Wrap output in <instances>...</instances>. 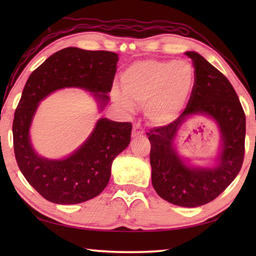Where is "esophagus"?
<instances>
[{"label": "esophagus", "instance_id": "34e87169", "mask_svg": "<svg viewBox=\"0 0 256 256\" xmlns=\"http://www.w3.org/2000/svg\"><path fill=\"white\" fill-rule=\"evenodd\" d=\"M144 134V130L143 128L140 126V123H136L134 124L133 126V131H132V136L135 138V136H140V135Z\"/></svg>", "mask_w": 256, "mask_h": 256}]
</instances>
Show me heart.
<instances>
[{"label": "heart", "mask_w": 256, "mask_h": 256, "mask_svg": "<svg viewBox=\"0 0 256 256\" xmlns=\"http://www.w3.org/2000/svg\"><path fill=\"white\" fill-rule=\"evenodd\" d=\"M194 68L188 62L146 59L122 74V89L130 101L145 104V113L156 124L172 122L179 114L194 84ZM118 102H130L118 96Z\"/></svg>", "instance_id": "obj_1"}]
</instances>
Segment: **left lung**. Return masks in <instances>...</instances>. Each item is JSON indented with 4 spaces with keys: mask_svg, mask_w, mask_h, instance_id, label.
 Instances as JSON below:
<instances>
[{
    "mask_svg": "<svg viewBox=\"0 0 256 256\" xmlns=\"http://www.w3.org/2000/svg\"><path fill=\"white\" fill-rule=\"evenodd\" d=\"M194 67V84L187 106L175 121L148 132L152 184L157 194L172 204L194 208L210 202L234 180L244 160L246 114L236 92L224 74L198 52H187ZM206 114L218 123L222 146L218 164L192 168L173 148L178 130L189 115Z\"/></svg>",
    "mask_w": 256,
    "mask_h": 256,
    "instance_id": "1",
    "label": "left lung"
}]
</instances>
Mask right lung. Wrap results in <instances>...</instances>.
Wrapping results in <instances>:
<instances>
[{
  "label": "right lung",
  "instance_id": "1",
  "mask_svg": "<svg viewBox=\"0 0 256 256\" xmlns=\"http://www.w3.org/2000/svg\"><path fill=\"white\" fill-rule=\"evenodd\" d=\"M118 62L116 52L68 47L47 58L27 80L13 120L15 158L26 180L50 202L80 204L100 194L110 180L113 160L131 142L132 123L100 118L74 154L48 160L35 153L30 140L38 102L58 89L77 86L94 92L103 108Z\"/></svg>",
  "mask_w": 256,
  "mask_h": 256
}]
</instances>
